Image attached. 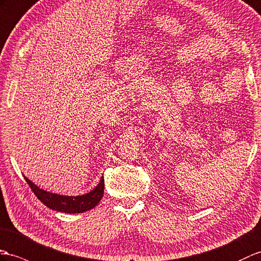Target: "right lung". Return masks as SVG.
<instances>
[{
	"mask_svg": "<svg viewBox=\"0 0 261 261\" xmlns=\"http://www.w3.org/2000/svg\"><path fill=\"white\" fill-rule=\"evenodd\" d=\"M25 180L29 184L31 189L33 190L35 196L39 198L46 207L53 209V211L67 213V214H80L96 206L100 201L104 194V178L101 177L98 185L95 187L90 193L80 195V196H65L60 194H54L46 192L40 188L33 181L24 176Z\"/></svg>",
	"mask_w": 261,
	"mask_h": 261,
	"instance_id": "right-lung-1",
	"label": "right lung"
}]
</instances>
